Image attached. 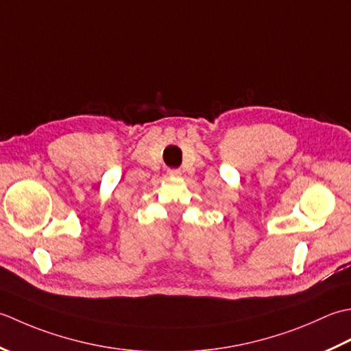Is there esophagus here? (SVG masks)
Listing matches in <instances>:
<instances>
[{"mask_svg":"<svg viewBox=\"0 0 351 351\" xmlns=\"http://www.w3.org/2000/svg\"><path fill=\"white\" fill-rule=\"evenodd\" d=\"M182 173H180V169H171L169 171V176H174V177H178L180 176Z\"/></svg>","mask_w":351,"mask_h":351,"instance_id":"esophagus-1","label":"esophagus"}]
</instances>
